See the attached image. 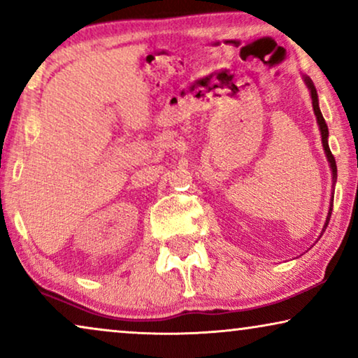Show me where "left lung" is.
I'll list each match as a JSON object with an SVG mask.
<instances>
[{
	"label": "left lung",
	"mask_w": 358,
	"mask_h": 358,
	"mask_svg": "<svg viewBox=\"0 0 358 358\" xmlns=\"http://www.w3.org/2000/svg\"><path fill=\"white\" fill-rule=\"evenodd\" d=\"M303 81H305V85H306V87H308V91H310L311 102H313V110H315L316 122H317V125H320L322 148H324V153H326L327 163H329V168H331V178H332V197H331V203H329V212H327V217H326V223H324V227H322V231H321V234H322V233L326 231L327 224H329L331 213H332V203H334V185H336V182H337V166H336V159H334V156H332L331 150H329V143H327V138H329V130H327L326 120H324V117H322V114H321V109H320V101H317V92H316V87H315V85H313V81L310 80V76L303 75ZM320 238H321V236H320Z\"/></svg>",
	"instance_id": "8db88e82"
}]
</instances>
